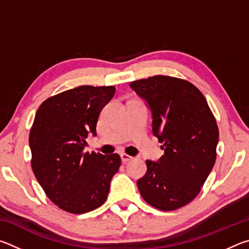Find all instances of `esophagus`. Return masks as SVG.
<instances>
[{"label":"esophagus","instance_id":"34e87169","mask_svg":"<svg viewBox=\"0 0 249 249\" xmlns=\"http://www.w3.org/2000/svg\"><path fill=\"white\" fill-rule=\"evenodd\" d=\"M121 158H122V161H123L124 163L128 162V161H130V160L133 159L132 156H129V155H127V154H122V155H121Z\"/></svg>","mask_w":249,"mask_h":249}]
</instances>
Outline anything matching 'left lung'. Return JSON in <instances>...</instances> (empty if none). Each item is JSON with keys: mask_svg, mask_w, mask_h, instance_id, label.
Here are the masks:
<instances>
[{"mask_svg": "<svg viewBox=\"0 0 249 249\" xmlns=\"http://www.w3.org/2000/svg\"><path fill=\"white\" fill-rule=\"evenodd\" d=\"M129 86L148 103L153 133L165 149L158 162L146 161L138 190L158 210L182 208L199 195L215 163V117L202 92L187 80L158 74Z\"/></svg>", "mask_w": 249, "mask_h": 249, "instance_id": "left-lung-1", "label": "left lung"}]
</instances>
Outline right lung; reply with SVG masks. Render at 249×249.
<instances>
[{"label":"right lung","mask_w":249,"mask_h":249,"mask_svg":"<svg viewBox=\"0 0 249 249\" xmlns=\"http://www.w3.org/2000/svg\"><path fill=\"white\" fill-rule=\"evenodd\" d=\"M114 93L113 86H80L46 99L37 109L29 132L32 169L46 196L66 212H90L107 199L121 157L83 149Z\"/></svg>","instance_id":"add662e5"}]
</instances>
